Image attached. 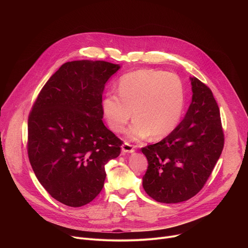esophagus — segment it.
Masks as SVG:
<instances>
[{"label": "esophagus", "mask_w": 248, "mask_h": 248, "mask_svg": "<svg viewBox=\"0 0 248 248\" xmlns=\"http://www.w3.org/2000/svg\"><path fill=\"white\" fill-rule=\"evenodd\" d=\"M136 149V146L131 145L129 142H124L123 146H122V150L124 153H134Z\"/></svg>", "instance_id": "1"}]
</instances>
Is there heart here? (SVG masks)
<instances>
[{"label": "heart", "instance_id": "heart-1", "mask_svg": "<svg viewBox=\"0 0 248 248\" xmlns=\"http://www.w3.org/2000/svg\"><path fill=\"white\" fill-rule=\"evenodd\" d=\"M117 93L103 97L102 113L115 133L123 131L134 113L135 121L126 132L133 140L170 135L184 110L185 87L174 73L157 69L126 73L119 81Z\"/></svg>", "mask_w": 248, "mask_h": 248}]
</instances>
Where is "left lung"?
<instances>
[{"label":"left lung","mask_w":248,"mask_h":248,"mask_svg":"<svg viewBox=\"0 0 248 248\" xmlns=\"http://www.w3.org/2000/svg\"><path fill=\"white\" fill-rule=\"evenodd\" d=\"M192 102L174 131L157 144L141 149L148 159L142 187L154 200L179 203L205 185L222 153L224 135L211 89L191 77Z\"/></svg>","instance_id":"1"}]
</instances>
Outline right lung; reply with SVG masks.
<instances>
[{"label": "right lung", "instance_id": "add662e5", "mask_svg": "<svg viewBox=\"0 0 248 248\" xmlns=\"http://www.w3.org/2000/svg\"><path fill=\"white\" fill-rule=\"evenodd\" d=\"M119 64L64 63L39 93L28 119V157L44 189L64 205L80 207L102 190L104 166L123 141L103 124L102 93Z\"/></svg>", "mask_w": 248, "mask_h": 248}]
</instances>
